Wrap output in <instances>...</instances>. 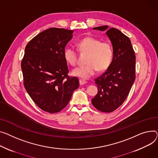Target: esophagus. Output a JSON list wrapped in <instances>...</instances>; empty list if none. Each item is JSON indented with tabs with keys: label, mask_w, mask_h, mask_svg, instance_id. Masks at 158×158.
<instances>
[{
	"label": "esophagus",
	"mask_w": 158,
	"mask_h": 158,
	"mask_svg": "<svg viewBox=\"0 0 158 158\" xmlns=\"http://www.w3.org/2000/svg\"><path fill=\"white\" fill-rule=\"evenodd\" d=\"M79 84L80 85H85V84H86V81L83 79H79Z\"/></svg>",
	"instance_id": "esophagus-1"
}]
</instances>
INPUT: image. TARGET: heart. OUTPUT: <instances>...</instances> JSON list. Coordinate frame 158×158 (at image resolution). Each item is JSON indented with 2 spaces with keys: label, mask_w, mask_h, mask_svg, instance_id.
Here are the masks:
<instances>
[{
  "label": "heart",
  "mask_w": 158,
  "mask_h": 158,
  "mask_svg": "<svg viewBox=\"0 0 158 158\" xmlns=\"http://www.w3.org/2000/svg\"><path fill=\"white\" fill-rule=\"evenodd\" d=\"M81 52L88 54L86 65L79 67L72 71V74L84 79H87L98 70L102 72L107 70L112 60L113 49L111 45L107 42H101L93 37H86L81 40L77 44ZM64 56L70 65L77 64V54L74 49L68 47L64 49Z\"/></svg>",
  "instance_id": "heart-1"
}]
</instances>
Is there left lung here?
I'll list each match as a JSON object with an SVG mask.
<instances>
[{
	"label": "left lung",
	"instance_id": "1",
	"mask_svg": "<svg viewBox=\"0 0 158 158\" xmlns=\"http://www.w3.org/2000/svg\"><path fill=\"white\" fill-rule=\"evenodd\" d=\"M93 29L107 31L112 45L113 58L106 72L94 79L98 93L91 102L98 110L111 112L123 104L135 82V54L130 39L118 29L108 26Z\"/></svg>",
	"mask_w": 158,
	"mask_h": 158
}]
</instances>
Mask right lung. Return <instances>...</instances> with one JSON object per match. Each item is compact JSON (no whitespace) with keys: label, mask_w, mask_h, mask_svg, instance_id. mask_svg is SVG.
<instances>
[{"label":"right lung","mask_w":158,"mask_h":158,"mask_svg":"<svg viewBox=\"0 0 158 158\" xmlns=\"http://www.w3.org/2000/svg\"><path fill=\"white\" fill-rule=\"evenodd\" d=\"M73 33L65 28H50L34 37L25 49L21 66L25 89L40 109L51 114L64 109L79 86L77 77L67 76L64 56Z\"/></svg>","instance_id":"add662e5"}]
</instances>
